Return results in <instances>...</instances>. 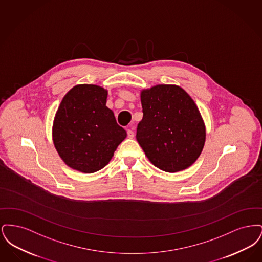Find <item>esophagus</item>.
Listing matches in <instances>:
<instances>
[{
	"label": "esophagus",
	"instance_id": "34e87169",
	"mask_svg": "<svg viewBox=\"0 0 262 262\" xmlns=\"http://www.w3.org/2000/svg\"><path fill=\"white\" fill-rule=\"evenodd\" d=\"M126 134H127V137H129V138H133V137H135V133L132 129H127Z\"/></svg>",
	"mask_w": 262,
	"mask_h": 262
}]
</instances>
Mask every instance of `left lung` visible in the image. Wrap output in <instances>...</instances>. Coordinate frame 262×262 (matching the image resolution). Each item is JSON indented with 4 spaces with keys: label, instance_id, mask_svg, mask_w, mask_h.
<instances>
[{
    "label": "left lung",
    "instance_id": "obj_1",
    "mask_svg": "<svg viewBox=\"0 0 262 262\" xmlns=\"http://www.w3.org/2000/svg\"><path fill=\"white\" fill-rule=\"evenodd\" d=\"M143 118L137 139L155 167L174 173L196 161L205 142V125L199 108L177 85L159 84L141 91Z\"/></svg>",
    "mask_w": 262,
    "mask_h": 262
}]
</instances>
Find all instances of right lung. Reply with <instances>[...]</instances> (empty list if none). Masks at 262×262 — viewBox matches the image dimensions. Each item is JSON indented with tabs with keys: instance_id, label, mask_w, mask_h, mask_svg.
Instances as JSON below:
<instances>
[{
	"instance_id": "right-lung-1",
	"label": "right lung",
	"mask_w": 262,
	"mask_h": 262,
	"mask_svg": "<svg viewBox=\"0 0 262 262\" xmlns=\"http://www.w3.org/2000/svg\"><path fill=\"white\" fill-rule=\"evenodd\" d=\"M107 90L79 84L62 98L53 125V141L68 166L91 174L104 168L126 132L106 106Z\"/></svg>"
}]
</instances>
